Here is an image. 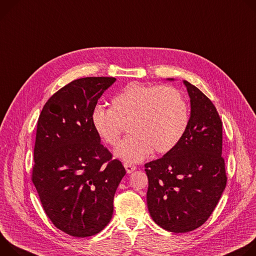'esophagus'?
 Segmentation results:
<instances>
[{
	"mask_svg": "<svg viewBox=\"0 0 256 256\" xmlns=\"http://www.w3.org/2000/svg\"><path fill=\"white\" fill-rule=\"evenodd\" d=\"M124 166H125L126 172H127L128 174H131L132 172H134L135 170H136V166H135L134 164H128V162H125V164H124Z\"/></svg>",
	"mask_w": 256,
	"mask_h": 256,
	"instance_id": "34e87169",
	"label": "esophagus"
}]
</instances>
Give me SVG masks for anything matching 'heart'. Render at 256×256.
<instances>
[{
    "mask_svg": "<svg viewBox=\"0 0 256 256\" xmlns=\"http://www.w3.org/2000/svg\"><path fill=\"white\" fill-rule=\"evenodd\" d=\"M189 123L187 102L172 85L130 83L112 100V108L96 106L92 124L98 136L116 146L124 126L131 133L115 154L126 162H138L152 152L164 154L173 150Z\"/></svg>",
    "mask_w": 256,
    "mask_h": 256,
    "instance_id": "b5f03b06",
    "label": "heart"
}]
</instances>
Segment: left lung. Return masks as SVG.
<instances>
[{"label": "left lung", "mask_w": 256, "mask_h": 256, "mask_svg": "<svg viewBox=\"0 0 256 256\" xmlns=\"http://www.w3.org/2000/svg\"><path fill=\"white\" fill-rule=\"evenodd\" d=\"M183 84L191 108L187 130L173 150L146 164L150 214L160 228L173 233H187L204 224L226 184L218 112L196 86L186 80Z\"/></svg>", "instance_id": "obj_1"}]
</instances>
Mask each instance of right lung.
Segmentation results:
<instances>
[{
  "label": "right lung",
  "mask_w": 256,
  "mask_h": 256,
  "mask_svg": "<svg viewBox=\"0 0 256 256\" xmlns=\"http://www.w3.org/2000/svg\"><path fill=\"white\" fill-rule=\"evenodd\" d=\"M114 77L76 79L46 102L38 121L32 182L42 206L74 237L100 233L110 222L126 171L100 144L92 112Z\"/></svg>",
  "instance_id": "obj_1"
}]
</instances>
